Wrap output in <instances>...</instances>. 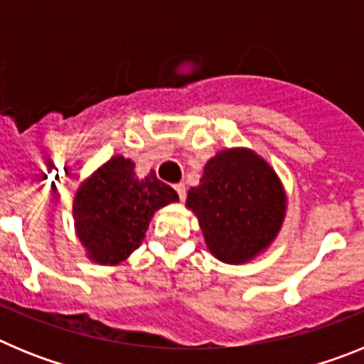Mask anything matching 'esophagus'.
Instances as JSON below:
<instances>
[{"mask_svg":"<svg viewBox=\"0 0 364 364\" xmlns=\"http://www.w3.org/2000/svg\"><path fill=\"white\" fill-rule=\"evenodd\" d=\"M175 188V191L178 193L180 200H186V184H182V182H178V184L173 186Z\"/></svg>","mask_w":364,"mask_h":364,"instance_id":"34e87169","label":"esophagus"}]
</instances>
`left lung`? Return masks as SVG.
<instances>
[{
    "mask_svg": "<svg viewBox=\"0 0 364 364\" xmlns=\"http://www.w3.org/2000/svg\"><path fill=\"white\" fill-rule=\"evenodd\" d=\"M284 186L247 147L222 149L204 166L186 208L198 218L205 246L226 264H244L277 239L286 215Z\"/></svg>",
    "mask_w": 364,
    "mask_h": 364,
    "instance_id": "1",
    "label": "left lung"
}]
</instances>
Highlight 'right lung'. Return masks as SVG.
<instances>
[{
  "instance_id": "1",
  "label": "right lung",
  "mask_w": 364,
  "mask_h": 364,
  "mask_svg": "<svg viewBox=\"0 0 364 364\" xmlns=\"http://www.w3.org/2000/svg\"><path fill=\"white\" fill-rule=\"evenodd\" d=\"M173 202H178L176 191L153 169L138 178L133 160L117 154L80 184L74 230L92 262L117 266L142 244L153 215Z\"/></svg>"
}]
</instances>
